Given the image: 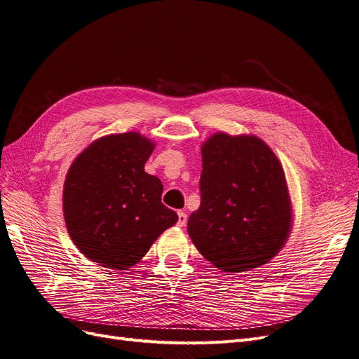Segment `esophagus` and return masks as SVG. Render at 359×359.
<instances>
[{
    "mask_svg": "<svg viewBox=\"0 0 359 359\" xmlns=\"http://www.w3.org/2000/svg\"><path fill=\"white\" fill-rule=\"evenodd\" d=\"M187 223V214L186 211H178V226H186Z\"/></svg>",
    "mask_w": 359,
    "mask_h": 359,
    "instance_id": "obj_1",
    "label": "esophagus"
}]
</instances>
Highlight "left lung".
Wrapping results in <instances>:
<instances>
[{
    "mask_svg": "<svg viewBox=\"0 0 359 359\" xmlns=\"http://www.w3.org/2000/svg\"><path fill=\"white\" fill-rule=\"evenodd\" d=\"M201 206L187 223L199 253L226 273L257 268L283 248L292 203L278 158L262 139L215 133L202 145Z\"/></svg>",
    "mask_w": 359,
    "mask_h": 359,
    "instance_id": "1",
    "label": "left lung"
}]
</instances>
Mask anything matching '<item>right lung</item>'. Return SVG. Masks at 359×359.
I'll return each instance as SVG.
<instances>
[{"instance_id":"add662e5","label":"right lung","mask_w":359,"mask_h":359,"mask_svg":"<svg viewBox=\"0 0 359 359\" xmlns=\"http://www.w3.org/2000/svg\"><path fill=\"white\" fill-rule=\"evenodd\" d=\"M154 142L140 133L109 135L83 149L67 172L64 220L74 245L93 262L127 269L178 220L161 203V181L144 166Z\"/></svg>"}]
</instances>
